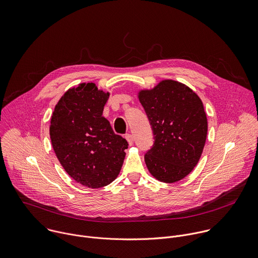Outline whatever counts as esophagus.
<instances>
[{
	"label": "esophagus",
	"mask_w": 258,
	"mask_h": 258,
	"mask_svg": "<svg viewBox=\"0 0 258 258\" xmlns=\"http://www.w3.org/2000/svg\"><path fill=\"white\" fill-rule=\"evenodd\" d=\"M125 138H126V140L128 141L129 145H132V144H133V141H134V139H133V136H132L131 134H126Z\"/></svg>",
	"instance_id": "esophagus-1"
}]
</instances>
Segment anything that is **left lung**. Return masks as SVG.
Here are the masks:
<instances>
[{
	"mask_svg": "<svg viewBox=\"0 0 258 258\" xmlns=\"http://www.w3.org/2000/svg\"><path fill=\"white\" fill-rule=\"evenodd\" d=\"M138 98L154 135L144 161L149 173L164 183H175L197 165L207 140L208 119L200 97L187 85L166 79Z\"/></svg>",
	"mask_w": 258,
	"mask_h": 258,
	"instance_id": "obj_1",
	"label": "left lung"
}]
</instances>
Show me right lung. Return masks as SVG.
I'll return each instance as SVG.
<instances>
[{"mask_svg": "<svg viewBox=\"0 0 258 258\" xmlns=\"http://www.w3.org/2000/svg\"><path fill=\"white\" fill-rule=\"evenodd\" d=\"M110 96L92 83H80L60 98L50 118L56 156L77 183L100 188L119 175L128 142L115 134L102 111Z\"/></svg>", "mask_w": 258, "mask_h": 258, "instance_id": "obj_1", "label": "right lung"}]
</instances>
